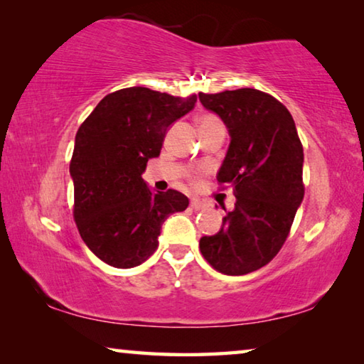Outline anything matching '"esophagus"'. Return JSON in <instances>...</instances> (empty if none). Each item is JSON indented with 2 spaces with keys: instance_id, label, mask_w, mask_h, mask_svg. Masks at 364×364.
Masks as SVG:
<instances>
[{
  "instance_id": "esophagus-1",
  "label": "esophagus",
  "mask_w": 364,
  "mask_h": 364,
  "mask_svg": "<svg viewBox=\"0 0 364 364\" xmlns=\"http://www.w3.org/2000/svg\"><path fill=\"white\" fill-rule=\"evenodd\" d=\"M189 207L194 208V210H202V208H205V204L199 199H193V200H191Z\"/></svg>"
}]
</instances>
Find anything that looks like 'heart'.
Segmentation results:
<instances>
[{"instance_id": "heart-1", "label": "heart", "mask_w": 364, "mask_h": 364, "mask_svg": "<svg viewBox=\"0 0 364 364\" xmlns=\"http://www.w3.org/2000/svg\"><path fill=\"white\" fill-rule=\"evenodd\" d=\"M213 120H218V119H217V117H215V115L205 114V115H202L200 119H199V125H202V123H207V122H213Z\"/></svg>"}]
</instances>
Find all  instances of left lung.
Here are the masks:
<instances>
[{
    "instance_id": "1",
    "label": "left lung",
    "mask_w": 364,
    "mask_h": 364,
    "mask_svg": "<svg viewBox=\"0 0 364 364\" xmlns=\"http://www.w3.org/2000/svg\"><path fill=\"white\" fill-rule=\"evenodd\" d=\"M199 100L230 132L217 180L236 196L221 230L200 237V254L220 273L247 274L273 260L289 236L305 194L304 147L291 112L268 93L239 88Z\"/></svg>"
}]
</instances>
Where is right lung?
Segmentation results:
<instances>
[{"mask_svg":"<svg viewBox=\"0 0 364 364\" xmlns=\"http://www.w3.org/2000/svg\"><path fill=\"white\" fill-rule=\"evenodd\" d=\"M196 101V95L132 86L102 97L80 125L70 160L73 220L88 249L110 267L146 262L159 247L164 221L189 205L175 189L152 193L141 175L160 154L168 127Z\"/></svg>","mask_w":364,"mask_h":364,"instance_id":"right-lung-1","label":"right lung"}]
</instances>
